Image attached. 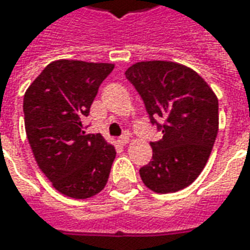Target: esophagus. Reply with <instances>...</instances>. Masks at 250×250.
Instances as JSON below:
<instances>
[{
  "mask_svg": "<svg viewBox=\"0 0 250 250\" xmlns=\"http://www.w3.org/2000/svg\"><path fill=\"white\" fill-rule=\"evenodd\" d=\"M128 142H130V138H128V136H122L119 141H118V143H119L120 146H125Z\"/></svg>",
  "mask_w": 250,
  "mask_h": 250,
  "instance_id": "obj_1",
  "label": "esophagus"
}]
</instances>
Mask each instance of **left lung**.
<instances>
[{"label":"left lung","mask_w":250,"mask_h":250,"mask_svg":"<svg viewBox=\"0 0 250 250\" xmlns=\"http://www.w3.org/2000/svg\"><path fill=\"white\" fill-rule=\"evenodd\" d=\"M125 77L141 93L152 123L165 120L152 159L139 170L154 193H175L198 178L218 132V99L197 72L175 62H139Z\"/></svg>","instance_id":"1"}]
</instances>
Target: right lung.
I'll use <instances>...</instances> for the list:
<instances>
[{"label": "right lung", "mask_w": 250, "mask_h": 250, "mask_svg": "<svg viewBox=\"0 0 250 250\" xmlns=\"http://www.w3.org/2000/svg\"><path fill=\"white\" fill-rule=\"evenodd\" d=\"M114 66L55 60L24 95L25 131L33 157L52 186L66 197L91 198L108 181L116 150L100 134H85L83 119Z\"/></svg>", "instance_id": "obj_1"}]
</instances>
